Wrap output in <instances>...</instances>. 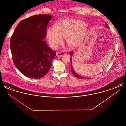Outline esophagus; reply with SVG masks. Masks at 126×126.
I'll return each instance as SVG.
<instances>
[{"label":"esophagus","mask_w":126,"mask_h":126,"mask_svg":"<svg viewBox=\"0 0 126 126\" xmlns=\"http://www.w3.org/2000/svg\"><path fill=\"white\" fill-rule=\"evenodd\" d=\"M64 55H65V52L64 51H61V52H57L56 53V56L59 57H61L62 56H64Z\"/></svg>","instance_id":"esophagus-1"}]
</instances>
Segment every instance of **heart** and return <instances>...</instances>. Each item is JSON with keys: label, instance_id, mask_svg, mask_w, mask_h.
Returning <instances> with one entry per match:
<instances>
[{"label": "heart", "instance_id": "obj_1", "mask_svg": "<svg viewBox=\"0 0 126 126\" xmlns=\"http://www.w3.org/2000/svg\"><path fill=\"white\" fill-rule=\"evenodd\" d=\"M85 23L80 20L66 19L55 24L54 27H48L47 30V38L50 46L57 48L67 38L68 44L75 47L82 42L87 32Z\"/></svg>", "mask_w": 126, "mask_h": 126}]
</instances>
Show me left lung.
<instances>
[{
  "label": "left lung",
  "instance_id": "left-lung-1",
  "mask_svg": "<svg viewBox=\"0 0 126 126\" xmlns=\"http://www.w3.org/2000/svg\"><path fill=\"white\" fill-rule=\"evenodd\" d=\"M105 27H106V28H109V26H108V24H107L106 22L105 23ZM72 54H73V52H72V51H70V56L71 57H72ZM70 61H71V72H72V74H73L75 77H76L77 78H79V79H91V78H85V77H83V76H81L79 75L78 74H77L75 72V71H74V69L73 68L71 57L70 58Z\"/></svg>",
  "mask_w": 126,
  "mask_h": 126
}]
</instances>
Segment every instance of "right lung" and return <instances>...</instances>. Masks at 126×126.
Here are the masks:
<instances>
[{"instance_id":"right-lung-1","label":"right lung","mask_w":126,"mask_h":126,"mask_svg":"<svg viewBox=\"0 0 126 126\" xmlns=\"http://www.w3.org/2000/svg\"><path fill=\"white\" fill-rule=\"evenodd\" d=\"M50 15L41 14L21 21L14 31L10 47L15 65L25 76L39 79L49 70L56 52L43 40Z\"/></svg>"}]
</instances>
